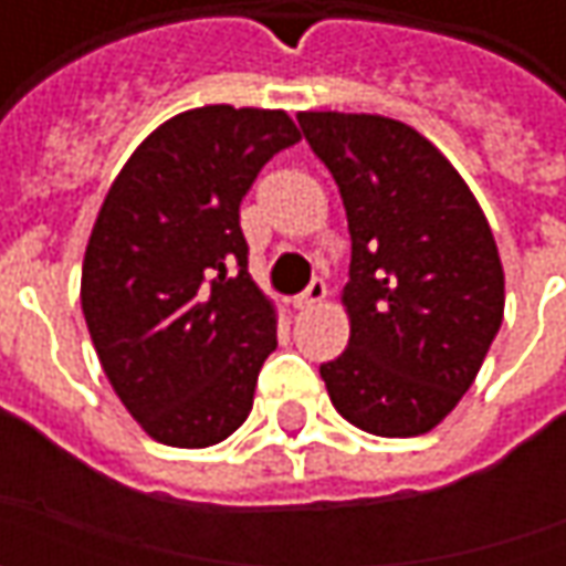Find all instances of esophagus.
<instances>
[{"label": "esophagus", "instance_id": "obj_1", "mask_svg": "<svg viewBox=\"0 0 566 566\" xmlns=\"http://www.w3.org/2000/svg\"><path fill=\"white\" fill-rule=\"evenodd\" d=\"M324 296H327V284L321 282V279H312V284H308L306 291L300 296H294V308H300V312L315 308L318 303H324Z\"/></svg>", "mask_w": 566, "mask_h": 566}]
</instances>
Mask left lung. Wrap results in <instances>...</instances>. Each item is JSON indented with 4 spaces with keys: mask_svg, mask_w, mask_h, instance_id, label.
Here are the masks:
<instances>
[{
    "mask_svg": "<svg viewBox=\"0 0 566 566\" xmlns=\"http://www.w3.org/2000/svg\"><path fill=\"white\" fill-rule=\"evenodd\" d=\"M343 193L352 266L348 348L321 364L336 412L376 437H418L449 416L503 321V266L458 169L381 115L300 112Z\"/></svg>",
    "mask_w": 566,
    "mask_h": 566,
    "instance_id": "left-lung-1",
    "label": "left lung"
}]
</instances>
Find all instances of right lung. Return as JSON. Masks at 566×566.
Here are the masks:
<instances>
[{
    "mask_svg": "<svg viewBox=\"0 0 566 566\" xmlns=\"http://www.w3.org/2000/svg\"><path fill=\"white\" fill-rule=\"evenodd\" d=\"M296 142L284 112H181L133 150L93 223L84 321L120 403L163 446H214L254 406L279 343L275 308L248 275L239 202Z\"/></svg>",
    "mask_w": 566,
    "mask_h": 566,
    "instance_id": "right-lung-1",
    "label": "right lung"
}]
</instances>
